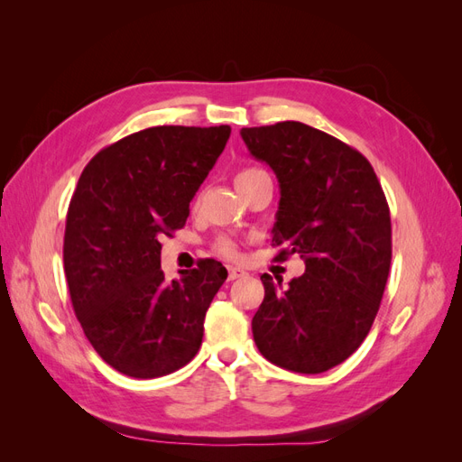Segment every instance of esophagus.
I'll list each match as a JSON object with an SVG mask.
<instances>
[{"mask_svg":"<svg viewBox=\"0 0 462 462\" xmlns=\"http://www.w3.org/2000/svg\"><path fill=\"white\" fill-rule=\"evenodd\" d=\"M245 275H246V272H245V270H241V268H229V275H227V279H229V282H235V279L245 277Z\"/></svg>","mask_w":462,"mask_h":462,"instance_id":"34e87169","label":"esophagus"}]
</instances>
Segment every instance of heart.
<instances>
[{
	"instance_id": "heart-1",
	"label": "heart",
	"mask_w": 462,
	"mask_h": 462,
	"mask_svg": "<svg viewBox=\"0 0 462 462\" xmlns=\"http://www.w3.org/2000/svg\"><path fill=\"white\" fill-rule=\"evenodd\" d=\"M265 171L258 170V167H246V170H241L235 175V187L241 192L243 189H246L250 183H253V180H256ZM216 250L226 258L239 256V248H236V243L233 239H229V236H219V239L216 241Z\"/></svg>"
}]
</instances>
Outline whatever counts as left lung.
I'll use <instances>...</instances> for the list:
<instances>
[{"instance_id": "left-lung-1", "label": "left lung", "mask_w": 462, "mask_h": 462, "mask_svg": "<svg viewBox=\"0 0 462 462\" xmlns=\"http://www.w3.org/2000/svg\"><path fill=\"white\" fill-rule=\"evenodd\" d=\"M250 153L268 163L282 189L277 258L299 254L306 272L273 285L253 318L258 351L272 365L319 374L366 339L391 263V217L374 167L337 138L299 121L241 129Z\"/></svg>"}]
</instances>
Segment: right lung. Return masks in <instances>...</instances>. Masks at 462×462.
I'll return each instance as SVG.
<instances>
[{
  "label": "right lung",
  "instance_id": "1",
  "mask_svg": "<svg viewBox=\"0 0 462 462\" xmlns=\"http://www.w3.org/2000/svg\"><path fill=\"white\" fill-rule=\"evenodd\" d=\"M229 134V125L150 127L97 152L79 179L63 239L69 295L94 351L125 375H167L202 345L227 270L206 258L167 282L160 239L185 226Z\"/></svg>",
  "mask_w": 462,
  "mask_h": 462
}]
</instances>
